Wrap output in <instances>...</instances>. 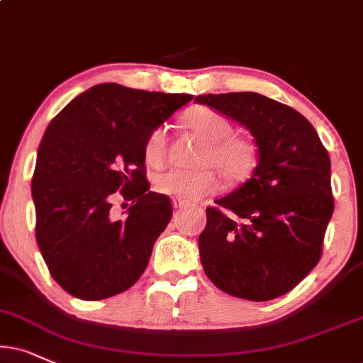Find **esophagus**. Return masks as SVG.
I'll return each mask as SVG.
<instances>
[{"instance_id": "34e87169", "label": "esophagus", "mask_w": 363, "mask_h": 363, "mask_svg": "<svg viewBox=\"0 0 363 363\" xmlns=\"http://www.w3.org/2000/svg\"><path fill=\"white\" fill-rule=\"evenodd\" d=\"M185 202H183V200H180V199H173V208L174 210H180V208H183L185 207Z\"/></svg>"}]
</instances>
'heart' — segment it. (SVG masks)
I'll return each instance as SVG.
<instances>
[{"instance_id":"1","label":"heart","mask_w":363,"mask_h":363,"mask_svg":"<svg viewBox=\"0 0 363 363\" xmlns=\"http://www.w3.org/2000/svg\"><path fill=\"white\" fill-rule=\"evenodd\" d=\"M183 123L205 141L196 163L202 168H172L156 174L153 185L161 195L183 202H199L218 190L216 168L230 183L244 182L256 168L257 145L247 136L234 134V126L225 116L207 106H194L183 116ZM168 153V129L156 126L146 136L143 156L150 167L158 168Z\"/></svg>"}]
</instances>
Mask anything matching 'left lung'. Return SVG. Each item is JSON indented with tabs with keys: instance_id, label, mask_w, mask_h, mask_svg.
I'll use <instances>...</instances> for the list:
<instances>
[{
	"instance_id": "8db88e82",
	"label": "left lung",
	"mask_w": 363,
	"mask_h": 363,
	"mask_svg": "<svg viewBox=\"0 0 363 363\" xmlns=\"http://www.w3.org/2000/svg\"><path fill=\"white\" fill-rule=\"evenodd\" d=\"M195 101L247 128L259 151L252 177L207 208L199 237L205 274L235 298L283 296L321 257L335 208L328 151L305 116L257 92Z\"/></svg>"
}]
</instances>
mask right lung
Segmentation results:
<instances>
[{
	"label": "right lung",
	"mask_w": 363,
	"mask_h": 363,
	"mask_svg": "<svg viewBox=\"0 0 363 363\" xmlns=\"http://www.w3.org/2000/svg\"><path fill=\"white\" fill-rule=\"evenodd\" d=\"M191 99L107 82L79 94L48 124L31 180L35 235L69 294L99 301L145 272L173 208L167 195L150 191L143 146ZM118 196L132 202L121 221L110 212Z\"/></svg>",
	"instance_id": "1"
}]
</instances>
